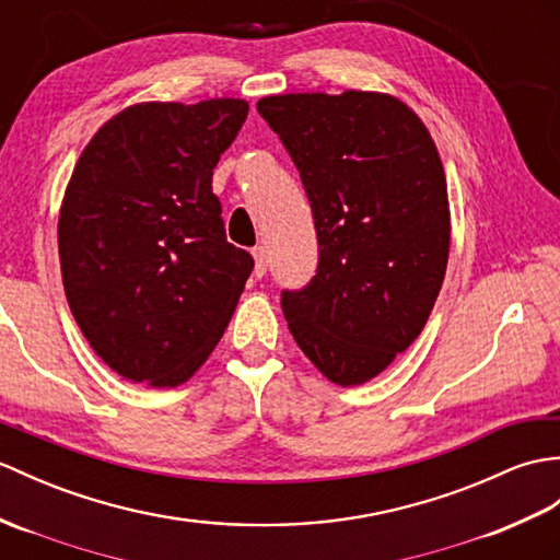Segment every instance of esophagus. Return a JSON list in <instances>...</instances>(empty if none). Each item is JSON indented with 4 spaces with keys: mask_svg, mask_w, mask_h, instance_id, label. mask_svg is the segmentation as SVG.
<instances>
[{
    "mask_svg": "<svg viewBox=\"0 0 560 560\" xmlns=\"http://www.w3.org/2000/svg\"><path fill=\"white\" fill-rule=\"evenodd\" d=\"M253 257H255V275L265 277L267 275V250L262 248V245H257V248L253 250Z\"/></svg>",
    "mask_w": 560,
    "mask_h": 560,
    "instance_id": "1",
    "label": "esophagus"
}]
</instances>
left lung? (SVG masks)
Here are the masks:
<instances>
[{
    "label": "left lung",
    "mask_w": 560,
    "mask_h": 560,
    "mask_svg": "<svg viewBox=\"0 0 560 560\" xmlns=\"http://www.w3.org/2000/svg\"><path fill=\"white\" fill-rule=\"evenodd\" d=\"M257 112L301 172L319 245L317 275L281 293L285 322L329 382L365 384L418 339L444 283V164L394 95H269Z\"/></svg>",
    "instance_id": "8db88e82"
}]
</instances>
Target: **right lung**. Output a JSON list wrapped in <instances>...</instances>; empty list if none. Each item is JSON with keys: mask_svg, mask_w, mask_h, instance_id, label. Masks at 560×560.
<instances>
[{"mask_svg": "<svg viewBox=\"0 0 560 560\" xmlns=\"http://www.w3.org/2000/svg\"><path fill=\"white\" fill-rule=\"evenodd\" d=\"M245 116L233 97L133 104L75 162L57 229L63 291L128 382H188L238 305L255 262L226 241L212 172Z\"/></svg>", "mask_w": 560, "mask_h": 560, "instance_id": "add662e5", "label": "right lung"}]
</instances>
